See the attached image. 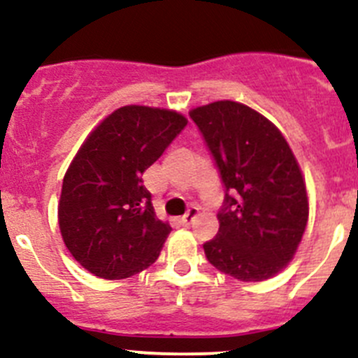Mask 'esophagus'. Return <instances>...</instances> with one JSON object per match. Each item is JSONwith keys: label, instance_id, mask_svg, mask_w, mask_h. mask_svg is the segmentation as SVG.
Returning <instances> with one entry per match:
<instances>
[{"label": "esophagus", "instance_id": "obj_1", "mask_svg": "<svg viewBox=\"0 0 358 358\" xmlns=\"http://www.w3.org/2000/svg\"><path fill=\"white\" fill-rule=\"evenodd\" d=\"M197 213H199V208L190 206L189 210H187V213L183 215L182 218H180V224H182V225H190V222H192L194 218H196Z\"/></svg>", "mask_w": 358, "mask_h": 358}]
</instances>
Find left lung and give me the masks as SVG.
I'll return each mask as SVG.
<instances>
[{
    "label": "left lung",
    "instance_id": "1",
    "mask_svg": "<svg viewBox=\"0 0 358 358\" xmlns=\"http://www.w3.org/2000/svg\"><path fill=\"white\" fill-rule=\"evenodd\" d=\"M224 183L217 236L203 245L218 271L241 282L280 273L308 222V196L289 143L266 117L234 101L190 112Z\"/></svg>",
    "mask_w": 358,
    "mask_h": 358
}]
</instances>
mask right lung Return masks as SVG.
<instances>
[{
	"mask_svg": "<svg viewBox=\"0 0 358 358\" xmlns=\"http://www.w3.org/2000/svg\"><path fill=\"white\" fill-rule=\"evenodd\" d=\"M185 126L176 112L122 106L80 147L62 180L59 227L87 271L122 280L157 260L171 227L155 217L141 175Z\"/></svg>",
	"mask_w": 358,
	"mask_h": 358,
	"instance_id": "add662e5",
	"label": "right lung"
}]
</instances>
